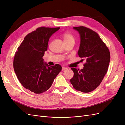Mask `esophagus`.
Instances as JSON below:
<instances>
[{
  "label": "esophagus",
  "instance_id": "34e87169",
  "mask_svg": "<svg viewBox=\"0 0 125 125\" xmlns=\"http://www.w3.org/2000/svg\"><path fill=\"white\" fill-rule=\"evenodd\" d=\"M62 70H67L68 68H66V67H62Z\"/></svg>",
  "mask_w": 125,
  "mask_h": 125
}]
</instances>
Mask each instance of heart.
Instances as JSON below:
<instances>
[{"label": "heart", "mask_w": 125, "mask_h": 125, "mask_svg": "<svg viewBox=\"0 0 125 125\" xmlns=\"http://www.w3.org/2000/svg\"><path fill=\"white\" fill-rule=\"evenodd\" d=\"M63 38L64 43L70 42H74L75 38L73 35L69 33H65L63 35Z\"/></svg>", "instance_id": "1"}]
</instances>
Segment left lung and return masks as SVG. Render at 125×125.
I'll list each match as a JSON object with an SVG mask.
<instances>
[{"mask_svg":"<svg viewBox=\"0 0 125 125\" xmlns=\"http://www.w3.org/2000/svg\"><path fill=\"white\" fill-rule=\"evenodd\" d=\"M73 28L78 31L80 37L78 54L82 58V62H86L80 70L71 68L74 76L70 82L77 91L89 93L100 84L107 72L110 52L97 32L82 26Z\"/></svg>","mask_w":125,"mask_h":125,"instance_id":"left-lung-1","label":"left lung"}]
</instances>
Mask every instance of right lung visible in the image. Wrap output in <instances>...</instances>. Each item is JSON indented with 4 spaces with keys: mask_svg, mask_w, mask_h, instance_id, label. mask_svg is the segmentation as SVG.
Here are the masks:
<instances>
[{
    "mask_svg": "<svg viewBox=\"0 0 125 125\" xmlns=\"http://www.w3.org/2000/svg\"><path fill=\"white\" fill-rule=\"evenodd\" d=\"M59 28H38L26 35L15 53L13 65L17 78L24 87L34 93L48 90L62 70L59 64L50 66L43 58L49 38Z\"/></svg>",
    "mask_w": 125,
    "mask_h": 125,
    "instance_id": "obj_1",
    "label": "right lung"
}]
</instances>
